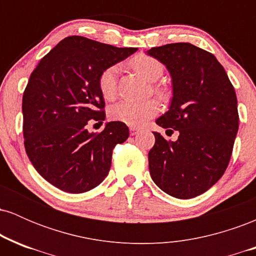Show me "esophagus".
Wrapping results in <instances>:
<instances>
[{
	"label": "esophagus",
	"mask_w": 256,
	"mask_h": 256,
	"mask_svg": "<svg viewBox=\"0 0 256 256\" xmlns=\"http://www.w3.org/2000/svg\"><path fill=\"white\" fill-rule=\"evenodd\" d=\"M140 134V128H130V134L131 136H134V134Z\"/></svg>",
	"instance_id": "esophagus-1"
}]
</instances>
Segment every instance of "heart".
<instances>
[{
	"label": "heart",
	"mask_w": 256,
	"mask_h": 256,
	"mask_svg": "<svg viewBox=\"0 0 256 256\" xmlns=\"http://www.w3.org/2000/svg\"><path fill=\"white\" fill-rule=\"evenodd\" d=\"M130 64L138 74L148 82H156L162 76L164 66L160 61L149 55H137L131 58ZM98 89L102 98L112 101L116 98L118 91V66H110L100 73L98 79ZM154 91L158 98H166V90L164 88L154 86ZM160 106L155 100L146 101H122L114 104L110 110V118L114 122H120L132 128L142 126L146 120L158 113Z\"/></svg>",
	"instance_id": "b5f03b06"
}]
</instances>
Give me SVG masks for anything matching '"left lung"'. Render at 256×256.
<instances>
[{
	"label": "left lung",
	"instance_id": "8db88e82",
	"mask_svg": "<svg viewBox=\"0 0 256 256\" xmlns=\"http://www.w3.org/2000/svg\"><path fill=\"white\" fill-rule=\"evenodd\" d=\"M148 55L165 64L173 85L170 110L156 124L179 132L176 142L154 132L149 172L162 192L192 198L212 188L230 162L238 131L236 92L216 56L198 46L166 44Z\"/></svg>",
	"mask_w": 256,
	"mask_h": 256
}]
</instances>
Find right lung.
<instances>
[{"label": "right lung", "instance_id": "add662e5", "mask_svg": "<svg viewBox=\"0 0 256 256\" xmlns=\"http://www.w3.org/2000/svg\"><path fill=\"white\" fill-rule=\"evenodd\" d=\"M136 50L70 36L31 73L22 96L25 150L36 171L58 189L85 192L107 177L114 146L128 140V128L110 122L94 134L86 125L106 119L100 73Z\"/></svg>", "mask_w": 256, "mask_h": 256}]
</instances>
